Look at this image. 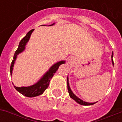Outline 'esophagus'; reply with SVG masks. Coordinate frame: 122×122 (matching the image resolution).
<instances>
[{"instance_id":"obj_1","label":"esophagus","mask_w":122,"mask_h":122,"mask_svg":"<svg viewBox=\"0 0 122 122\" xmlns=\"http://www.w3.org/2000/svg\"><path fill=\"white\" fill-rule=\"evenodd\" d=\"M75 61H76V59L74 58V57H72V58L70 59V61H71V63H73V62H74Z\"/></svg>"}]
</instances>
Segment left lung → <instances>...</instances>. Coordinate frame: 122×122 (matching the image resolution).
Listing matches in <instances>:
<instances>
[{
  "label": "left lung",
  "mask_w": 122,
  "mask_h": 122,
  "mask_svg": "<svg viewBox=\"0 0 122 122\" xmlns=\"http://www.w3.org/2000/svg\"><path fill=\"white\" fill-rule=\"evenodd\" d=\"M111 60H112V63L114 65V61H113V52L112 53V56H111ZM66 82H67V88H68V92H69V95H70V97H71L72 99H74L75 101L76 102H78V104L80 105H94L95 103H96L97 102H86V101H84L83 100L80 99V98L77 97L76 95L75 94H74V93L72 92V91L71 89V87H70V86H69V77L67 76V78H66Z\"/></svg>",
  "instance_id": "1"
}]
</instances>
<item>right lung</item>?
Wrapping results in <instances>:
<instances>
[{"label": "right lung", "instance_id": "1", "mask_svg": "<svg viewBox=\"0 0 122 122\" xmlns=\"http://www.w3.org/2000/svg\"><path fill=\"white\" fill-rule=\"evenodd\" d=\"M55 23H53L52 25H53ZM33 30H34V29H32L30 31H29L25 37L20 41L19 46H18V48L15 52L14 59L12 60V64H11V66H10V74H11V75L12 74V71H13V69H14L15 61L17 59V56L25 50V46H26L29 40L30 39V35L32 34V32H33ZM64 63H65V61H60L53 65L49 69L48 71L46 72L45 74L41 77V78L36 83H35V84L32 85V86H27V87H24V86L23 87H16L15 86H14V84L13 85L14 86L15 89L17 90V92H19L20 93H21V94L25 95L26 97H34L38 96L42 94L48 88L50 82V80L51 79V78L53 77V76L56 73V71H57L59 66Z\"/></svg>", "mask_w": 122, "mask_h": 122}]
</instances>
